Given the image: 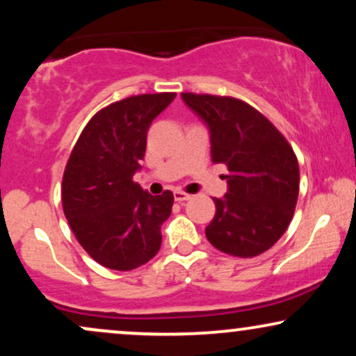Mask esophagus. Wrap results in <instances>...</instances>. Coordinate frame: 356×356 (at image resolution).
Instances as JSON below:
<instances>
[{"mask_svg": "<svg viewBox=\"0 0 356 356\" xmlns=\"http://www.w3.org/2000/svg\"><path fill=\"white\" fill-rule=\"evenodd\" d=\"M174 199L177 202H186V201H189L191 195L187 194V192H184V191H175L174 192Z\"/></svg>", "mask_w": 356, "mask_h": 356, "instance_id": "1", "label": "esophagus"}]
</instances>
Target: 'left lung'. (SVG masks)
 <instances>
[{
	"label": "left lung",
	"mask_w": 356,
	"mask_h": 356,
	"mask_svg": "<svg viewBox=\"0 0 356 356\" xmlns=\"http://www.w3.org/2000/svg\"><path fill=\"white\" fill-rule=\"evenodd\" d=\"M211 132L214 164L227 167V189L214 199L206 238L219 251L254 257L275 246L291 222L300 192L293 147L246 102L207 93H181Z\"/></svg>",
	"instance_id": "left-lung-1"
}]
</instances>
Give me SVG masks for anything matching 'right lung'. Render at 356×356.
Masks as SVG:
<instances>
[{"mask_svg": "<svg viewBox=\"0 0 356 356\" xmlns=\"http://www.w3.org/2000/svg\"><path fill=\"white\" fill-rule=\"evenodd\" d=\"M174 99L165 92L113 102L90 118L73 147L61 182L63 212L81 248L102 266L130 271L161 249L174 194L150 195L134 174L142 167L147 130Z\"/></svg>", "mask_w": 356, "mask_h": 356, "instance_id": "1", "label": "right lung"}]
</instances>
